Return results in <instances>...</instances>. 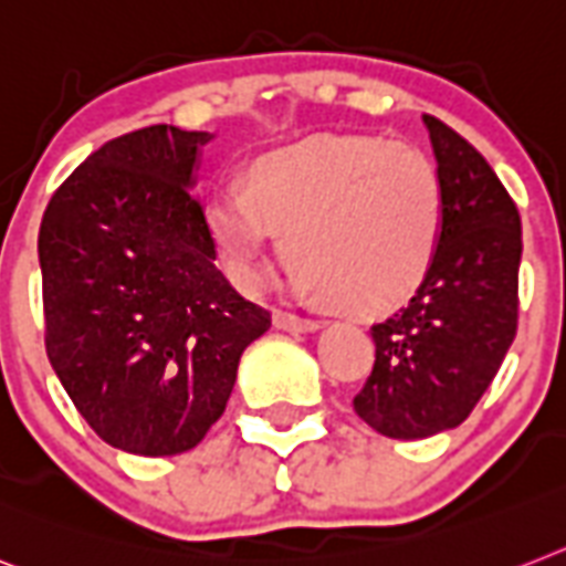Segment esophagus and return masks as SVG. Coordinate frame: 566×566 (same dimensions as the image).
Instances as JSON below:
<instances>
[{"label":"esophagus","instance_id":"1","mask_svg":"<svg viewBox=\"0 0 566 566\" xmlns=\"http://www.w3.org/2000/svg\"><path fill=\"white\" fill-rule=\"evenodd\" d=\"M272 321L277 329H286V333H317V329H321L317 321H310V317L292 315V312H280V310L274 312Z\"/></svg>","mask_w":566,"mask_h":566}]
</instances>
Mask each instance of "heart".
<instances>
[{
  "mask_svg": "<svg viewBox=\"0 0 566 566\" xmlns=\"http://www.w3.org/2000/svg\"><path fill=\"white\" fill-rule=\"evenodd\" d=\"M446 222L440 170L381 135H324L256 158L240 188H219L205 228L242 292L269 277L283 233L292 289L347 315L399 310L433 269Z\"/></svg>",
  "mask_w": 566,
  "mask_h": 566,
  "instance_id": "1",
  "label": "heart"
}]
</instances>
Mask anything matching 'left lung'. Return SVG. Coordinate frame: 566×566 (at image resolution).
<instances>
[{"label": "left lung", "mask_w": 566, "mask_h": 566, "mask_svg": "<svg viewBox=\"0 0 566 566\" xmlns=\"http://www.w3.org/2000/svg\"><path fill=\"white\" fill-rule=\"evenodd\" d=\"M446 190L440 251L405 310L370 329L376 364L353 399L390 440H424L469 419L517 329L521 217L478 149L422 115Z\"/></svg>", "instance_id": "1"}]
</instances>
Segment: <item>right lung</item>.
I'll return each instance as SVG.
<instances>
[{
	"instance_id": "add662e5",
	"label": "right lung",
	"mask_w": 566,
	"mask_h": 566,
	"mask_svg": "<svg viewBox=\"0 0 566 566\" xmlns=\"http://www.w3.org/2000/svg\"><path fill=\"white\" fill-rule=\"evenodd\" d=\"M210 133L156 124L95 149L40 226L45 349L112 448L185 454L231 399L272 315L233 292L193 193Z\"/></svg>"
}]
</instances>
